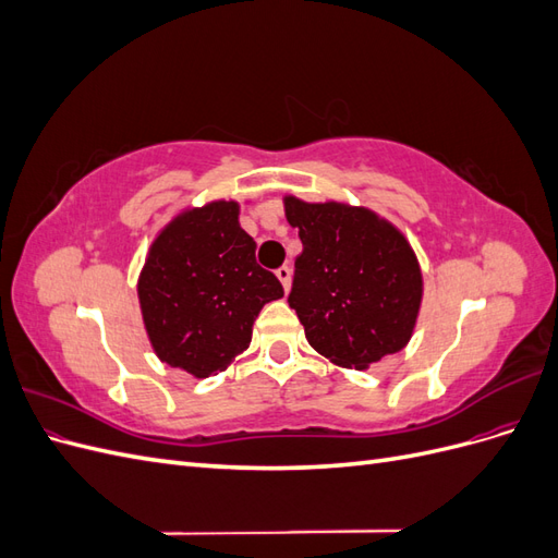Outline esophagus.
I'll return each instance as SVG.
<instances>
[{"label":"esophagus","mask_w":558,"mask_h":558,"mask_svg":"<svg viewBox=\"0 0 558 558\" xmlns=\"http://www.w3.org/2000/svg\"><path fill=\"white\" fill-rule=\"evenodd\" d=\"M277 277H279V281L283 286V291H289L291 289V267L289 265H281L277 269Z\"/></svg>","instance_id":"obj_1"}]
</instances>
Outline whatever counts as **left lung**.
<instances>
[{
    "label": "left lung",
    "instance_id": "obj_1",
    "mask_svg": "<svg viewBox=\"0 0 558 558\" xmlns=\"http://www.w3.org/2000/svg\"><path fill=\"white\" fill-rule=\"evenodd\" d=\"M298 228L289 305L307 342L332 363L363 369L410 342L421 305V269L408 240L377 214L286 197Z\"/></svg>",
    "mask_w": 558,
    "mask_h": 558
}]
</instances>
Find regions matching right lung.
Listing matches in <instances>:
<instances>
[{
    "instance_id": "right-lung-1",
    "label": "right lung",
    "mask_w": 558,
    "mask_h": 558,
    "mask_svg": "<svg viewBox=\"0 0 558 558\" xmlns=\"http://www.w3.org/2000/svg\"><path fill=\"white\" fill-rule=\"evenodd\" d=\"M137 289L158 359L199 379L223 373L251 344L263 305L283 295L256 263L240 205L223 199L183 211L158 234Z\"/></svg>"
}]
</instances>
